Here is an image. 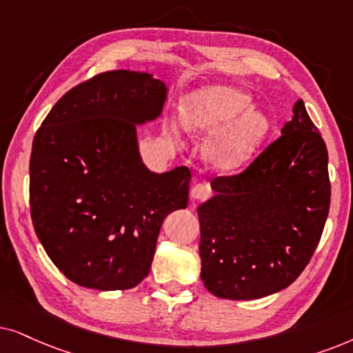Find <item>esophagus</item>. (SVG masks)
I'll return each mask as SVG.
<instances>
[{"label":"esophagus","mask_w":353,"mask_h":353,"mask_svg":"<svg viewBox=\"0 0 353 353\" xmlns=\"http://www.w3.org/2000/svg\"><path fill=\"white\" fill-rule=\"evenodd\" d=\"M211 195V187L208 184H195L190 190L192 200H205Z\"/></svg>","instance_id":"34e87169"}]
</instances>
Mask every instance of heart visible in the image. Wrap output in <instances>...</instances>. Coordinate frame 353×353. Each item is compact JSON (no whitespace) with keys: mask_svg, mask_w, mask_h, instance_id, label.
<instances>
[{"mask_svg":"<svg viewBox=\"0 0 353 353\" xmlns=\"http://www.w3.org/2000/svg\"><path fill=\"white\" fill-rule=\"evenodd\" d=\"M253 98L232 83H211L196 88L182 101L181 117L185 130L194 135H211L205 143V157L219 169L245 164L265 142L271 121ZM171 130L177 134V125Z\"/></svg>","mask_w":353,"mask_h":353,"instance_id":"heart-1","label":"heart"}]
</instances>
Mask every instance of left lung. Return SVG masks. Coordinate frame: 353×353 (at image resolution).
<instances>
[{
    "label": "left lung",
    "instance_id": "obj_1",
    "mask_svg": "<svg viewBox=\"0 0 353 353\" xmlns=\"http://www.w3.org/2000/svg\"><path fill=\"white\" fill-rule=\"evenodd\" d=\"M199 206L201 281L219 299L252 300L294 283L330 213L326 143L302 100L281 137L245 171L214 177Z\"/></svg>",
    "mask_w": 353,
    "mask_h": 353
}]
</instances>
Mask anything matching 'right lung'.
<instances>
[{"instance_id": "right-lung-1", "label": "right lung", "mask_w": 353, "mask_h": 353, "mask_svg": "<svg viewBox=\"0 0 353 353\" xmlns=\"http://www.w3.org/2000/svg\"><path fill=\"white\" fill-rule=\"evenodd\" d=\"M152 74L110 70L70 88L37 130L30 216L56 268L88 289H132L152 268L164 218L189 203L190 171L154 174L142 163L137 124L166 100Z\"/></svg>"}]
</instances>
